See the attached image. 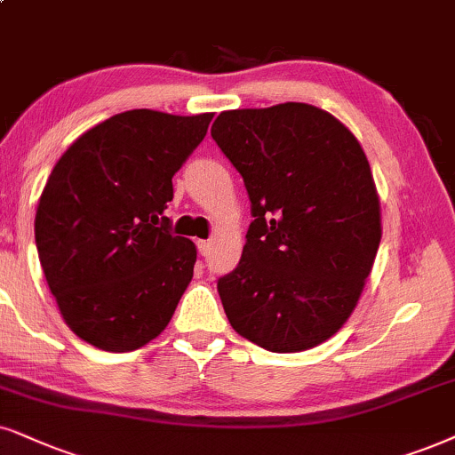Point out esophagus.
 <instances>
[{
	"mask_svg": "<svg viewBox=\"0 0 455 455\" xmlns=\"http://www.w3.org/2000/svg\"><path fill=\"white\" fill-rule=\"evenodd\" d=\"M197 247H199V254L205 256V254H208V250H210V241L199 239V241H197Z\"/></svg>",
	"mask_w": 455,
	"mask_h": 455,
	"instance_id": "obj_1",
	"label": "esophagus"
}]
</instances>
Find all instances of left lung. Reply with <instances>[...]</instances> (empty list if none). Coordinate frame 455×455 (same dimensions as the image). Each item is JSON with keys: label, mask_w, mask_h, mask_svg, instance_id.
Returning <instances> with one entry per match:
<instances>
[{"label": "left lung", "mask_w": 455, "mask_h": 455, "mask_svg": "<svg viewBox=\"0 0 455 455\" xmlns=\"http://www.w3.org/2000/svg\"><path fill=\"white\" fill-rule=\"evenodd\" d=\"M212 138L243 178L251 220L218 279L233 330L270 353H300L353 313L382 239L363 148L323 108L283 102L224 111Z\"/></svg>", "instance_id": "obj_1"}]
</instances>
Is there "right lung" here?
<instances>
[{
  "label": "right lung",
  "instance_id": "add662e5",
  "mask_svg": "<svg viewBox=\"0 0 455 455\" xmlns=\"http://www.w3.org/2000/svg\"><path fill=\"white\" fill-rule=\"evenodd\" d=\"M214 113L134 108L85 132L39 197L36 243L62 319L92 347L128 353L157 338L193 279L197 247L164 216L172 176Z\"/></svg>",
  "mask_w": 455,
  "mask_h": 455
}]
</instances>
